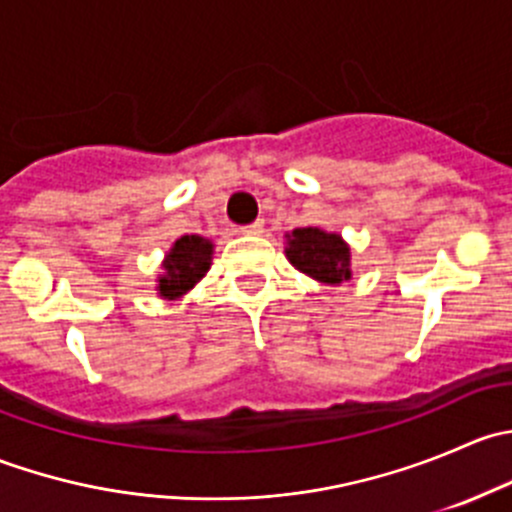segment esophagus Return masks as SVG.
Here are the masks:
<instances>
[{
	"label": "esophagus",
	"instance_id": "1",
	"mask_svg": "<svg viewBox=\"0 0 512 512\" xmlns=\"http://www.w3.org/2000/svg\"><path fill=\"white\" fill-rule=\"evenodd\" d=\"M262 230H265V223H262V220H255V223H250V225H242V227H240V232H242V235H260Z\"/></svg>",
	"mask_w": 512,
	"mask_h": 512
}]
</instances>
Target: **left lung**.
Listing matches in <instances>:
<instances>
[{"mask_svg": "<svg viewBox=\"0 0 512 512\" xmlns=\"http://www.w3.org/2000/svg\"><path fill=\"white\" fill-rule=\"evenodd\" d=\"M285 237L287 260L312 280L342 285L352 277V252L337 232H327L322 227H297Z\"/></svg>", "mask_w": 512, "mask_h": 512, "instance_id": "8db88e82", "label": "left lung"}]
</instances>
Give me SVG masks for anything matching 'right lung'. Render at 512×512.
Returning a JSON list of instances; mask_svg holds the SVG:
<instances>
[{
	"label": "right lung",
	"instance_id": "1",
	"mask_svg": "<svg viewBox=\"0 0 512 512\" xmlns=\"http://www.w3.org/2000/svg\"><path fill=\"white\" fill-rule=\"evenodd\" d=\"M213 242L200 235H183L173 242L163 260V275L158 277V294L163 299L183 297L210 270Z\"/></svg>",
	"mask_w": 512,
	"mask_h": 512
}]
</instances>
